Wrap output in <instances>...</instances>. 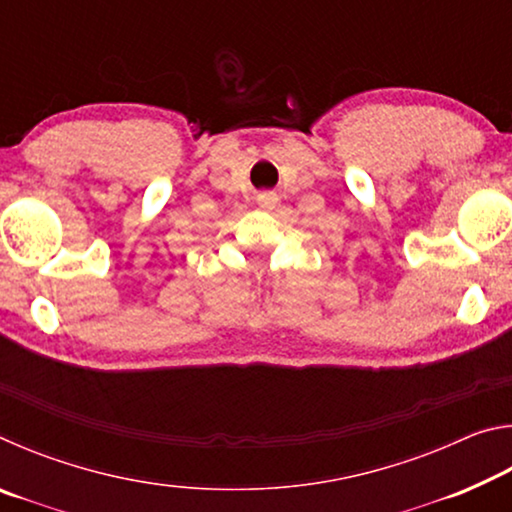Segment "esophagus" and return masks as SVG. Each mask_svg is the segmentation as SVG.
<instances>
[{
	"mask_svg": "<svg viewBox=\"0 0 512 512\" xmlns=\"http://www.w3.org/2000/svg\"><path fill=\"white\" fill-rule=\"evenodd\" d=\"M257 203H259V207H264V210H273L275 203H277V194L271 192V189H266V192H259Z\"/></svg>",
	"mask_w": 512,
	"mask_h": 512,
	"instance_id": "34e87169",
	"label": "esophagus"
}]
</instances>
